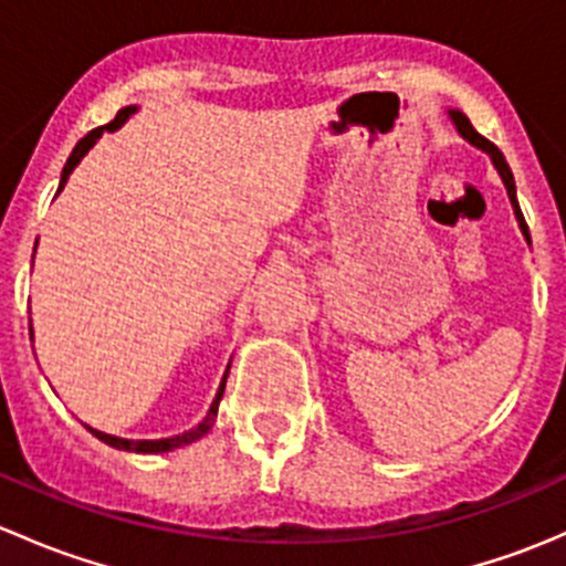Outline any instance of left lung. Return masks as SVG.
Listing matches in <instances>:
<instances>
[{
	"label": "left lung",
	"instance_id": "1",
	"mask_svg": "<svg viewBox=\"0 0 566 566\" xmlns=\"http://www.w3.org/2000/svg\"><path fill=\"white\" fill-rule=\"evenodd\" d=\"M452 117H454V123H458L460 134L465 136L468 142H473V145H476V147H482V150H488L490 156H493V164H495V169H499L501 180H504V186H506V193H510V199H512V208H515V216H517V221H521L523 232H526V238H528V243H531V235H528V224H526V219H523V213H521V205H517V197H515V177H512V169H510V164L504 161V153H501L499 147L493 145V142H490V139H484V136L479 134L476 128H473V125H471V119H468L465 114H460V112H452Z\"/></svg>",
	"mask_w": 566,
	"mask_h": 566
}]
</instances>
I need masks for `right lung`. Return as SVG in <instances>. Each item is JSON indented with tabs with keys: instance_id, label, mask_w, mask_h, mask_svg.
<instances>
[{
	"instance_id": "obj_1",
	"label": "right lung",
	"mask_w": 566,
	"mask_h": 566,
	"mask_svg": "<svg viewBox=\"0 0 566 566\" xmlns=\"http://www.w3.org/2000/svg\"><path fill=\"white\" fill-rule=\"evenodd\" d=\"M130 114H134V106H125V108H119V112H117V117H114L112 123H108V125H101V128H93V130H90L87 136H84V139H78V145L73 147L71 158H67L65 169H62V180H60V188L65 186V182H67V175H71L73 169H76V164L82 161V158H84V153H87L90 147H93L95 142H98V136L104 134V130H114V128H119V125H123L125 119L130 117ZM224 384H227V375H224V380H221V386H219V394H216L213 405H210V410H208V416H205V419L199 421V424L193 427V430L182 432V436H175V438H161V441H125V438H114V436H106V432H98V430H93V427H90V432H93V436L98 438V441H104V443H108V447H114V449H125V452H139V454H158V452H172V449H180V447H186V443H193V441H199V438H202L205 432H208L210 427H213V421H216V410H219V399H221V394H224Z\"/></svg>"
}]
</instances>
